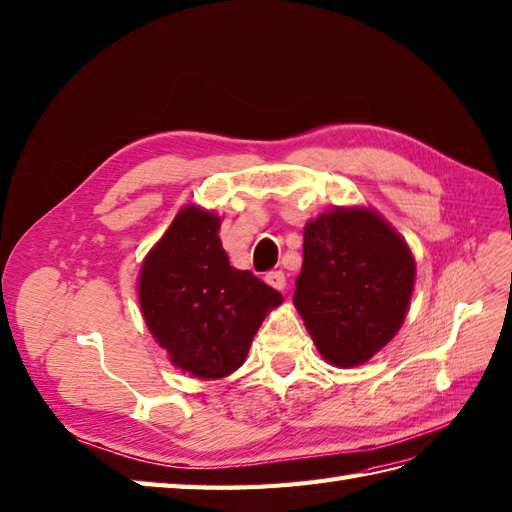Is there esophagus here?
Wrapping results in <instances>:
<instances>
[{
  "label": "esophagus",
  "mask_w": 512,
  "mask_h": 512,
  "mask_svg": "<svg viewBox=\"0 0 512 512\" xmlns=\"http://www.w3.org/2000/svg\"><path fill=\"white\" fill-rule=\"evenodd\" d=\"M266 283L272 285V288H275V290H283L285 288V275H283L281 270H272V272H268V275H266Z\"/></svg>",
  "instance_id": "34e87169"
}]
</instances>
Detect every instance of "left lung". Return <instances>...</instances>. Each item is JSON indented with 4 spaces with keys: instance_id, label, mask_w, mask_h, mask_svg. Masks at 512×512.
<instances>
[{
    "instance_id": "left-lung-1",
    "label": "left lung",
    "mask_w": 512,
    "mask_h": 512,
    "mask_svg": "<svg viewBox=\"0 0 512 512\" xmlns=\"http://www.w3.org/2000/svg\"><path fill=\"white\" fill-rule=\"evenodd\" d=\"M417 264L373 207H336L305 224L294 307L318 353L338 368L366 364L406 320Z\"/></svg>"
}]
</instances>
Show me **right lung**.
I'll list each match as a JSON object with an SVG mask.
<instances>
[{
  "label": "right lung",
  "mask_w": 512,
  "mask_h": 512,
  "mask_svg": "<svg viewBox=\"0 0 512 512\" xmlns=\"http://www.w3.org/2000/svg\"><path fill=\"white\" fill-rule=\"evenodd\" d=\"M220 216L187 205L139 270V305L172 366L209 382L240 368L264 318L283 296L229 264Z\"/></svg>",
  "instance_id": "add662e5"
}]
</instances>
